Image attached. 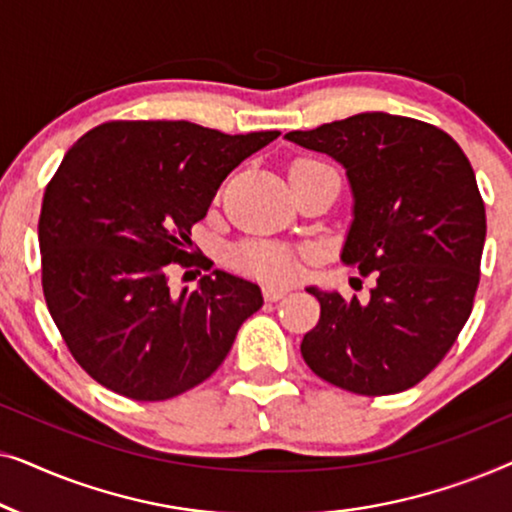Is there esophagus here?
<instances>
[{
    "label": "esophagus",
    "instance_id": "1",
    "mask_svg": "<svg viewBox=\"0 0 512 512\" xmlns=\"http://www.w3.org/2000/svg\"><path fill=\"white\" fill-rule=\"evenodd\" d=\"M289 291H291L289 286H279V284H265L263 286V296H265V300H270V303H275V300L284 298Z\"/></svg>",
    "mask_w": 512,
    "mask_h": 512
}]
</instances>
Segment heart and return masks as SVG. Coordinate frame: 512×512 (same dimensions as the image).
Returning a JSON list of instances; mask_svg holds the SVG:
<instances>
[{
    "label": "heart",
    "mask_w": 512,
    "mask_h": 512,
    "mask_svg": "<svg viewBox=\"0 0 512 512\" xmlns=\"http://www.w3.org/2000/svg\"><path fill=\"white\" fill-rule=\"evenodd\" d=\"M317 167H326L317 163V160H303L293 167L296 170H317ZM235 261L240 268L254 272V275L268 277V279H289L296 272V254L291 249L279 247V244L270 242H254L247 247L237 249Z\"/></svg>",
    "instance_id": "heart-1"
}]
</instances>
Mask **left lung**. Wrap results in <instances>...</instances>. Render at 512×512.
I'll list each match as a JSON object with an SVG mask.
<instances>
[{
    "instance_id": "obj_1",
    "label": "left lung",
    "mask_w": 512,
    "mask_h": 512,
    "mask_svg": "<svg viewBox=\"0 0 512 512\" xmlns=\"http://www.w3.org/2000/svg\"><path fill=\"white\" fill-rule=\"evenodd\" d=\"M345 167L340 261L373 275L368 300L307 286L321 317L300 342L321 380L361 396L415 387L471 317L487 219L473 167L436 125L366 111L284 135Z\"/></svg>"
}]
</instances>
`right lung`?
I'll return each instance as SVG.
<instances>
[{
	"instance_id": "add662e5",
	"label": "right lung",
	"mask_w": 512,
	"mask_h": 512,
	"mask_svg": "<svg viewBox=\"0 0 512 512\" xmlns=\"http://www.w3.org/2000/svg\"><path fill=\"white\" fill-rule=\"evenodd\" d=\"M277 130L223 135L188 121H114L86 132L41 202L48 312L86 373L135 401L205 382L261 310V286L212 270L170 291L172 263L193 265L191 228L221 181Z\"/></svg>"
}]
</instances>
